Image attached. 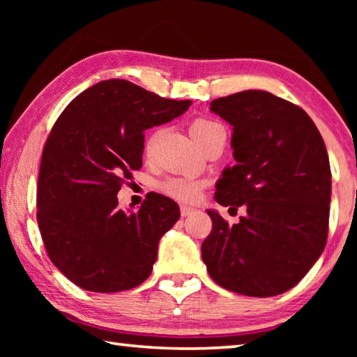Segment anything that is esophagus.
Here are the masks:
<instances>
[{"label":"esophagus","instance_id":"obj_1","mask_svg":"<svg viewBox=\"0 0 357 357\" xmlns=\"http://www.w3.org/2000/svg\"><path fill=\"white\" fill-rule=\"evenodd\" d=\"M197 209L195 208H190V206H185V204H181V215L187 217V215H192L195 214Z\"/></svg>","mask_w":357,"mask_h":357}]
</instances>
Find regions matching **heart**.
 Wrapping results in <instances>:
<instances>
[{
	"mask_svg": "<svg viewBox=\"0 0 357 357\" xmlns=\"http://www.w3.org/2000/svg\"><path fill=\"white\" fill-rule=\"evenodd\" d=\"M225 134L223 126L209 118H197L190 124V135L193 137L200 146L204 143L213 140L214 137ZM203 187L202 181L190 176H178V178H167L159 184L160 192L165 195L174 198L179 202H195Z\"/></svg>",
	"mask_w": 357,
	"mask_h": 357,
	"instance_id": "heart-1",
	"label": "heart"
}]
</instances>
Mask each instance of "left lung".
<instances>
[{
    "label": "left lung",
    "instance_id": "1",
    "mask_svg": "<svg viewBox=\"0 0 357 357\" xmlns=\"http://www.w3.org/2000/svg\"><path fill=\"white\" fill-rule=\"evenodd\" d=\"M211 110L233 126L238 162L223 172L215 200L247 214L228 225L208 211L213 229L203 261L229 291L282 294L309 273L328 241L332 174L323 137L299 105L266 91L214 99Z\"/></svg>",
    "mask_w": 357,
    "mask_h": 357
}]
</instances>
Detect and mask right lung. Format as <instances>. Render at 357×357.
<instances>
[{
  "label": "right lung",
  "mask_w": 357,
  "mask_h": 357,
  "mask_svg": "<svg viewBox=\"0 0 357 357\" xmlns=\"http://www.w3.org/2000/svg\"><path fill=\"white\" fill-rule=\"evenodd\" d=\"M190 104L112 78L78 94L59 114L42 151L36 217L48 258L77 287L116 293L151 275L179 206L149 192L140 209L124 213L116 195L143 165L144 130Z\"/></svg>",
  "instance_id": "add662e5"
}]
</instances>
